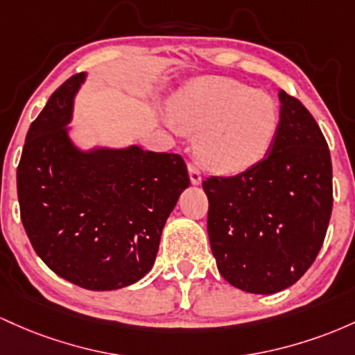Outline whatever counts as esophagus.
<instances>
[{
    "label": "esophagus",
    "instance_id": "34e87169",
    "mask_svg": "<svg viewBox=\"0 0 355 355\" xmlns=\"http://www.w3.org/2000/svg\"><path fill=\"white\" fill-rule=\"evenodd\" d=\"M188 171L191 182H193V184H199V182H201V171H199V167L194 164V162H189Z\"/></svg>",
    "mask_w": 355,
    "mask_h": 355
}]
</instances>
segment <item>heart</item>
<instances>
[{
  "label": "heart",
  "mask_w": 355,
  "mask_h": 355,
  "mask_svg": "<svg viewBox=\"0 0 355 355\" xmlns=\"http://www.w3.org/2000/svg\"><path fill=\"white\" fill-rule=\"evenodd\" d=\"M169 114L182 130L199 134V161L223 174L257 164L268 153L280 124L278 103L268 92L225 77L189 83L173 98Z\"/></svg>",
  "instance_id": "1"
}]
</instances>
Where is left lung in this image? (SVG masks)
I'll return each instance as SVG.
<instances>
[{"label": "left lung", "mask_w": 355, "mask_h": 355, "mask_svg": "<svg viewBox=\"0 0 355 355\" xmlns=\"http://www.w3.org/2000/svg\"><path fill=\"white\" fill-rule=\"evenodd\" d=\"M280 124L270 153L234 176L202 181L211 252L226 282L277 293L315 261L332 214V161L306 107L280 90Z\"/></svg>", "instance_id": "obj_1"}]
</instances>
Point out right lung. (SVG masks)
Here are the masks:
<instances>
[{"label":"right lung","mask_w":355,"mask_h":355,"mask_svg":"<svg viewBox=\"0 0 355 355\" xmlns=\"http://www.w3.org/2000/svg\"><path fill=\"white\" fill-rule=\"evenodd\" d=\"M82 80L77 73L63 82L28 129L17 171L19 216L55 273L82 288L115 290L153 268L189 176L173 153H78L63 125Z\"/></svg>","instance_id":"right-lung-1"}]
</instances>
